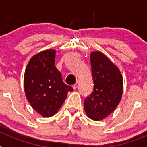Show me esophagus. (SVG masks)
Segmentation results:
<instances>
[{"label":"esophagus","instance_id":"1","mask_svg":"<svg viewBox=\"0 0 147 147\" xmlns=\"http://www.w3.org/2000/svg\"><path fill=\"white\" fill-rule=\"evenodd\" d=\"M79 85H80V83L78 82H76V83H75L74 85H73V88H74V90H76V88H78V86H79Z\"/></svg>","mask_w":147,"mask_h":147}]
</instances>
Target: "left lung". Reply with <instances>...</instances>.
<instances>
[{"mask_svg":"<svg viewBox=\"0 0 147 147\" xmlns=\"http://www.w3.org/2000/svg\"><path fill=\"white\" fill-rule=\"evenodd\" d=\"M93 90L84 102L90 119L103 120L114 111L121 99L123 78L120 71L100 51L90 54Z\"/></svg>","mask_w":147,"mask_h":147,"instance_id":"obj_1","label":"left lung"}]
</instances>
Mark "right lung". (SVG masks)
Masks as SVG:
<instances>
[{"label": "right lung", "mask_w": 147, "mask_h": 147, "mask_svg": "<svg viewBox=\"0 0 147 147\" xmlns=\"http://www.w3.org/2000/svg\"><path fill=\"white\" fill-rule=\"evenodd\" d=\"M56 51L48 49L33 56L24 74L26 96L43 117L55 115L73 88L65 84L55 66Z\"/></svg>", "instance_id": "obj_1"}]
</instances>
